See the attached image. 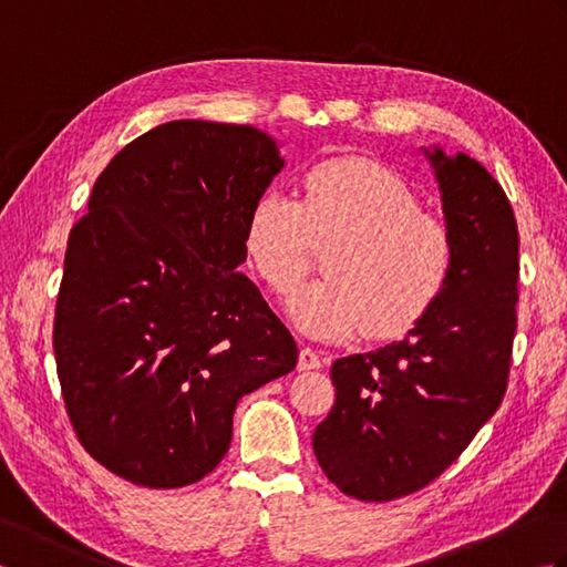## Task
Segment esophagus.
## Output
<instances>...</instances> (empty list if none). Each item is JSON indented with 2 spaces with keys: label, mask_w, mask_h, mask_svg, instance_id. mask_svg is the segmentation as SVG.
Instances as JSON below:
<instances>
[{
  "label": "esophagus",
  "mask_w": 567,
  "mask_h": 567,
  "mask_svg": "<svg viewBox=\"0 0 567 567\" xmlns=\"http://www.w3.org/2000/svg\"><path fill=\"white\" fill-rule=\"evenodd\" d=\"M297 368L302 370V372L319 370V368H321V358H319V353H317V351H311V348H302V351H299V363H297Z\"/></svg>",
  "instance_id": "esophagus-1"
}]
</instances>
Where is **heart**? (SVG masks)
I'll list each match as a JSON object with an SVG mask.
<instances>
[{
    "instance_id": "obj_1",
    "label": "heart",
    "mask_w": 567,
    "mask_h": 567,
    "mask_svg": "<svg viewBox=\"0 0 567 567\" xmlns=\"http://www.w3.org/2000/svg\"><path fill=\"white\" fill-rule=\"evenodd\" d=\"M246 256L275 295H290L323 252L327 277L305 287L290 315L307 336L402 339L451 282L455 240L441 216L392 167L341 155L309 167L302 199L265 189L246 221Z\"/></svg>"
}]
</instances>
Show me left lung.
I'll return each instance as SVG.
<instances>
[{"mask_svg": "<svg viewBox=\"0 0 567 567\" xmlns=\"http://www.w3.org/2000/svg\"><path fill=\"white\" fill-rule=\"evenodd\" d=\"M455 240L451 282L400 343L331 365L336 404L315 431L343 495L392 502L451 467L507 392L519 299V228L477 161L429 155Z\"/></svg>", "mask_w": 567, "mask_h": 567, "instance_id": "left-lung-1", "label": "left lung"}]
</instances>
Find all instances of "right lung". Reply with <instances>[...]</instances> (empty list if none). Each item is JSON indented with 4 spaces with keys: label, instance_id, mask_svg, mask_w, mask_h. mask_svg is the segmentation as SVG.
<instances>
[{
    "label": "right lung",
    "instance_id": "1",
    "mask_svg": "<svg viewBox=\"0 0 567 567\" xmlns=\"http://www.w3.org/2000/svg\"><path fill=\"white\" fill-rule=\"evenodd\" d=\"M282 158L262 131L167 122L118 151L72 226L53 351L75 436L128 483H199L244 394L292 372L297 343L236 272L248 212Z\"/></svg>",
    "mask_w": 567,
    "mask_h": 567
}]
</instances>
